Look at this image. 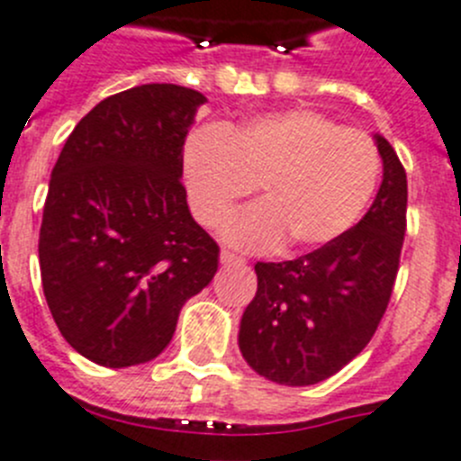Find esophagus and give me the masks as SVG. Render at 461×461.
<instances>
[{
    "instance_id": "esophagus-1",
    "label": "esophagus",
    "mask_w": 461,
    "mask_h": 461,
    "mask_svg": "<svg viewBox=\"0 0 461 461\" xmlns=\"http://www.w3.org/2000/svg\"><path fill=\"white\" fill-rule=\"evenodd\" d=\"M221 261L222 264H239V267H243V264H246V259H243V257L234 255V252H230V250L221 252Z\"/></svg>"
}]
</instances>
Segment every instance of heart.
<instances>
[{
    "instance_id": "obj_1",
    "label": "heart",
    "mask_w": 461,
    "mask_h": 461,
    "mask_svg": "<svg viewBox=\"0 0 461 461\" xmlns=\"http://www.w3.org/2000/svg\"><path fill=\"white\" fill-rule=\"evenodd\" d=\"M381 174L375 140L314 110L264 114L227 132L202 128L184 149L190 209L218 227L261 188L264 202L225 225L243 250H273L285 240L312 250L339 239L370 204Z\"/></svg>"
}]
</instances>
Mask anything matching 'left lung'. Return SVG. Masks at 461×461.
I'll return each instance as SVG.
<instances>
[{
	"mask_svg": "<svg viewBox=\"0 0 461 461\" xmlns=\"http://www.w3.org/2000/svg\"><path fill=\"white\" fill-rule=\"evenodd\" d=\"M384 181L363 221L289 261H257V294L239 347L257 375L285 385L329 379L367 347L391 301L406 231V172L376 135Z\"/></svg>",
	"mask_w": 461,
	"mask_h": 461,
	"instance_id": "obj_1",
	"label": "left lung"
}]
</instances>
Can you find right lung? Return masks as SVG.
Segmentation results:
<instances>
[{
	"instance_id": "add662e5",
	"label": "right lung",
	"mask_w": 461,
	"mask_h": 461,
	"mask_svg": "<svg viewBox=\"0 0 461 461\" xmlns=\"http://www.w3.org/2000/svg\"><path fill=\"white\" fill-rule=\"evenodd\" d=\"M206 98L179 85L119 91L80 119L52 167L41 280L66 342L105 367L156 358L221 248L185 202L184 142Z\"/></svg>"
}]
</instances>
